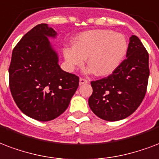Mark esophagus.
<instances>
[{
	"label": "esophagus",
	"instance_id": "1",
	"mask_svg": "<svg viewBox=\"0 0 159 159\" xmlns=\"http://www.w3.org/2000/svg\"><path fill=\"white\" fill-rule=\"evenodd\" d=\"M88 80L85 79V78H82V77H80V80H79V83L80 85H82V84H87L88 83Z\"/></svg>",
	"mask_w": 159,
	"mask_h": 159
}]
</instances>
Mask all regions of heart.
<instances>
[{
  "instance_id": "b5f03b06",
  "label": "heart",
  "mask_w": 159,
  "mask_h": 159,
  "mask_svg": "<svg viewBox=\"0 0 159 159\" xmlns=\"http://www.w3.org/2000/svg\"><path fill=\"white\" fill-rule=\"evenodd\" d=\"M124 35L112 30H91L76 37L73 47L63 50L64 57L71 69L82 66L88 57L87 71L107 76L118 67L128 52Z\"/></svg>"
}]
</instances>
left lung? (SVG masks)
Listing matches in <instances>:
<instances>
[{
    "instance_id": "left-lung-1",
    "label": "left lung",
    "mask_w": 159,
    "mask_h": 159,
    "mask_svg": "<svg viewBox=\"0 0 159 159\" xmlns=\"http://www.w3.org/2000/svg\"><path fill=\"white\" fill-rule=\"evenodd\" d=\"M126 57L108 77L91 82L89 107L94 114L106 121H119L130 116L147 92L148 53L138 36L130 37Z\"/></svg>"
}]
</instances>
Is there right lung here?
Masks as SVG:
<instances>
[{"label":"right lung","mask_w":159,"mask_h":159,"mask_svg":"<svg viewBox=\"0 0 159 159\" xmlns=\"http://www.w3.org/2000/svg\"><path fill=\"white\" fill-rule=\"evenodd\" d=\"M56 36L47 24L33 27L14 47L9 66L14 101L23 113L41 122L63 113L79 86V77L58 65L57 54L47 38Z\"/></svg>","instance_id":"obj_1"}]
</instances>
